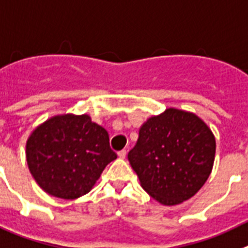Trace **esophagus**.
Here are the masks:
<instances>
[{
	"mask_svg": "<svg viewBox=\"0 0 248 248\" xmlns=\"http://www.w3.org/2000/svg\"><path fill=\"white\" fill-rule=\"evenodd\" d=\"M126 155H127V152L124 150H122V151H120V152H118L117 154V156L120 157V158H122V160H124V157H126Z\"/></svg>",
	"mask_w": 248,
	"mask_h": 248,
	"instance_id": "1",
	"label": "esophagus"
}]
</instances>
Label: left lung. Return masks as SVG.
I'll list each match as a JSON object with an SVG mask.
<instances>
[{"instance_id": "8db88e82", "label": "left lung", "mask_w": 248, "mask_h": 248, "mask_svg": "<svg viewBox=\"0 0 248 248\" xmlns=\"http://www.w3.org/2000/svg\"><path fill=\"white\" fill-rule=\"evenodd\" d=\"M216 140L193 112L166 108L147 118L128 152L141 187L163 206H175L199 192L210 177Z\"/></svg>"}]
</instances>
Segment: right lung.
I'll use <instances>...</instances> for the list:
<instances>
[{"label":"right lung","instance_id":"add662e5","mask_svg":"<svg viewBox=\"0 0 248 248\" xmlns=\"http://www.w3.org/2000/svg\"><path fill=\"white\" fill-rule=\"evenodd\" d=\"M116 158L108 132L86 113L52 116L26 141L32 177L57 199L76 200L90 192L105 167Z\"/></svg>","mask_w":248,"mask_h":248}]
</instances>
